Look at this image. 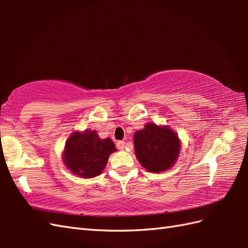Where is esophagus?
Here are the masks:
<instances>
[{
	"instance_id": "obj_1",
	"label": "esophagus",
	"mask_w": 248,
	"mask_h": 248,
	"mask_svg": "<svg viewBox=\"0 0 248 248\" xmlns=\"http://www.w3.org/2000/svg\"><path fill=\"white\" fill-rule=\"evenodd\" d=\"M124 146H125V143L124 140H118L117 143H116V147H117L118 150H124Z\"/></svg>"
}]
</instances>
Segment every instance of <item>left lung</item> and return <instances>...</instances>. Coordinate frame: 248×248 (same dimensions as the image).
<instances>
[{"label": "left lung", "mask_w": 248, "mask_h": 248, "mask_svg": "<svg viewBox=\"0 0 248 248\" xmlns=\"http://www.w3.org/2000/svg\"><path fill=\"white\" fill-rule=\"evenodd\" d=\"M180 147L176 132L165 125L147 124L134 134L135 155L150 172H162L172 167Z\"/></svg>", "instance_id": "8db88e82"}]
</instances>
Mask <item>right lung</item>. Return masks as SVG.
I'll use <instances>...</instances> for the list:
<instances>
[{"mask_svg":"<svg viewBox=\"0 0 248 248\" xmlns=\"http://www.w3.org/2000/svg\"><path fill=\"white\" fill-rule=\"evenodd\" d=\"M116 151L113 140H101L96 131L75 132L67 140L62 154L64 164L72 173L82 178L99 176L110 154Z\"/></svg>","mask_w":248,"mask_h":248,"instance_id":"obj_1","label":"right lung"}]
</instances>
